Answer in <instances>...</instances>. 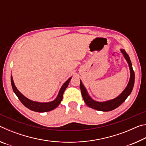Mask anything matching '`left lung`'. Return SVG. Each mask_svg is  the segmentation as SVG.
Listing matches in <instances>:
<instances>
[{
  "mask_svg": "<svg viewBox=\"0 0 146 146\" xmlns=\"http://www.w3.org/2000/svg\"><path fill=\"white\" fill-rule=\"evenodd\" d=\"M120 51L121 52L123 53L125 58L126 59L130 69V80L126 88L123 90V92L121 93L118 97L115 98V99L108 100L107 102H99L93 100L92 98L89 96L85 87L84 86L82 82L80 81V88L83 99L84 100L86 105L88 106L90 108H91L94 109V110L98 111H112L122 104L125 100V99L127 98L128 96L130 95L131 93L135 83V72L133 70L131 62L129 55H128L127 53L125 52L124 49H121Z\"/></svg>",
  "mask_w": 146,
  "mask_h": 146,
  "instance_id": "1",
  "label": "left lung"
}]
</instances>
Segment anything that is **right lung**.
Masks as SVG:
<instances>
[{
    "mask_svg": "<svg viewBox=\"0 0 146 146\" xmlns=\"http://www.w3.org/2000/svg\"><path fill=\"white\" fill-rule=\"evenodd\" d=\"M71 79V77L69 78L68 80L64 84L63 86H62L60 90L58 93L57 97H56V98L55 100H53L52 102H46V103L34 102V101H32L24 97L23 94L20 93V91L17 90L16 86H15L12 76H11V82L12 88H13L14 93H15V95L17 96V97L19 98L20 101L23 103V104L24 106H26V107L27 108H28L29 110L33 111L42 113V112L49 111L53 110L57 107V106H58L62 100L63 94H64V91H65L66 89L67 88V87L68 86Z\"/></svg>",
    "mask_w": 146,
    "mask_h": 146,
    "instance_id": "add662e5",
    "label": "right lung"
}]
</instances>
